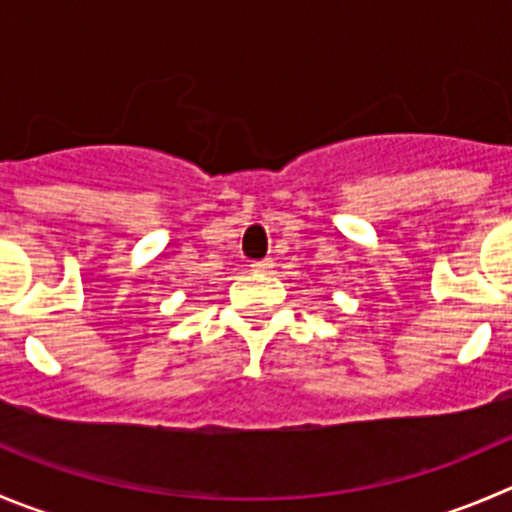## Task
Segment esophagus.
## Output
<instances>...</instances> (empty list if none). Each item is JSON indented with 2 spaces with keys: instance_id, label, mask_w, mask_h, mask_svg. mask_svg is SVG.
I'll return each mask as SVG.
<instances>
[{
  "instance_id": "1",
  "label": "esophagus",
  "mask_w": 512,
  "mask_h": 512,
  "mask_svg": "<svg viewBox=\"0 0 512 512\" xmlns=\"http://www.w3.org/2000/svg\"><path fill=\"white\" fill-rule=\"evenodd\" d=\"M251 269L256 271H271L274 269V259H261V261H253Z\"/></svg>"
}]
</instances>
